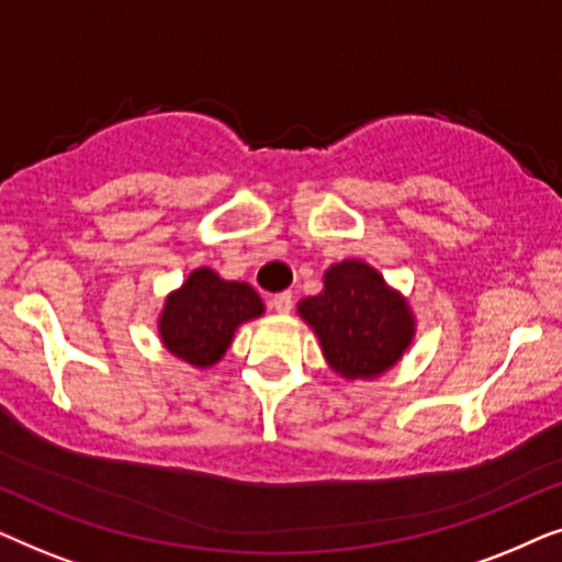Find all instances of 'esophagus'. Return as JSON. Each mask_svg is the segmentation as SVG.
<instances>
[{"instance_id":"1","label":"esophagus","mask_w":562,"mask_h":562,"mask_svg":"<svg viewBox=\"0 0 562 562\" xmlns=\"http://www.w3.org/2000/svg\"><path fill=\"white\" fill-rule=\"evenodd\" d=\"M271 304H273V310H276V312L289 314V312H291V306H294V296H291L289 291H281V294H276V296L271 299Z\"/></svg>"}]
</instances>
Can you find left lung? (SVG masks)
<instances>
[{
	"label": "left lung",
	"mask_w": 562,
	"mask_h": 562,
	"mask_svg": "<svg viewBox=\"0 0 562 562\" xmlns=\"http://www.w3.org/2000/svg\"><path fill=\"white\" fill-rule=\"evenodd\" d=\"M317 333L329 366L345 379L389 371L412 342L409 306L360 260H342L325 273V289L299 302Z\"/></svg>",
	"instance_id": "8db88e82"
}]
</instances>
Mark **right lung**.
<instances>
[{"mask_svg":"<svg viewBox=\"0 0 562 562\" xmlns=\"http://www.w3.org/2000/svg\"><path fill=\"white\" fill-rule=\"evenodd\" d=\"M263 314L256 289L222 281L210 268H196L179 291L168 296L160 317L166 348L191 366L206 368L225 356L237 325Z\"/></svg>","mask_w":562,"mask_h":562,"instance_id":"1","label":"right lung"}]
</instances>
